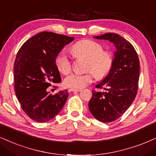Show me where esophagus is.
Wrapping results in <instances>:
<instances>
[{
    "label": "esophagus",
    "mask_w": 156,
    "mask_h": 156,
    "mask_svg": "<svg viewBox=\"0 0 156 156\" xmlns=\"http://www.w3.org/2000/svg\"><path fill=\"white\" fill-rule=\"evenodd\" d=\"M69 90H70V91H73V92H78V91H80L81 89H76V88H70Z\"/></svg>",
    "instance_id": "34e87169"
}]
</instances>
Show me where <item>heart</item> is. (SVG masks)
Here are the masks:
<instances>
[{
    "mask_svg": "<svg viewBox=\"0 0 156 156\" xmlns=\"http://www.w3.org/2000/svg\"><path fill=\"white\" fill-rule=\"evenodd\" d=\"M71 52L76 58H87V73H72L66 76L64 84L67 87L80 89L93 82L94 77L102 79L107 76L114 64V57L109 51L96 41L83 39L75 43L71 47ZM58 70L67 74L71 70L73 64L66 52H60L55 58Z\"/></svg>",
    "mask_w": 156,
    "mask_h": 156,
    "instance_id": "b5f03b06",
    "label": "heart"
}]
</instances>
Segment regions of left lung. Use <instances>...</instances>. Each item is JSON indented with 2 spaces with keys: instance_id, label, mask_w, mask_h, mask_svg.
<instances>
[{
  "instance_id": "left-lung-1",
  "label": "left lung",
  "mask_w": 156,
  "mask_h": 156,
  "mask_svg": "<svg viewBox=\"0 0 156 156\" xmlns=\"http://www.w3.org/2000/svg\"><path fill=\"white\" fill-rule=\"evenodd\" d=\"M95 39L113 43L114 52L112 70L96 86L104 92L93 90L88 108L92 115L101 122L115 121L130 106L138 89L140 61L134 47L125 38L114 33H106Z\"/></svg>"
}]
</instances>
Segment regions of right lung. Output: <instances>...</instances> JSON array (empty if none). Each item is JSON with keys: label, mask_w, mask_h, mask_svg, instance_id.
Here are the masks:
<instances>
[{"label": "right lung", "mask_w": 156, "mask_h": 156, "mask_svg": "<svg viewBox=\"0 0 156 156\" xmlns=\"http://www.w3.org/2000/svg\"><path fill=\"white\" fill-rule=\"evenodd\" d=\"M74 37L43 31L31 37L19 49L14 70V87L23 111L31 119L45 122L62 109L68 97V90L55 95L47 91L51 83L61 81L55 58Z\"/></svg>", "instance_id": "add662e5"}]
</instances>
